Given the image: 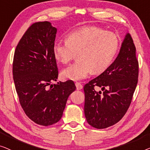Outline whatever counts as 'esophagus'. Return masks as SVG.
<instances>
[{"mask_svg": "<svg viewBox=\"0 0 150 150\" xmlns=\"http://www.w3.org/2000/svg\"><path fill=\"white\" fill-rule=\"evenodd\" d=\"M75 86L77 90H81L83 88V86H82V84L81 83H79V82H76Z\"/></svg>", "mask_w": 150, "mask_h": 150, "instance_id": "1", "label": "esophagus"}]
</instances>
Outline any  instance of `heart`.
I'll return each mask as SVG.
<instances>
[{
    "instance_id": "1",
    "label": "heart",
    "mask_w": 150,
    "mask_h": 150,
    "mask_svg": "<svg viewBox=\"0 0 150 150\" xmlns=\"http://www.w3.org/2000/svg\"><path fill=\"white\" fill-rule=\"evenodd\" d=\"M119 48L115 33L96 26H86L71 31L66 41L53 46L55 59L67 64L77 54V62L63 69L62 78L71 81L85 79L92 72H104L112 64Z\"/></svg>"
}]
</instances>
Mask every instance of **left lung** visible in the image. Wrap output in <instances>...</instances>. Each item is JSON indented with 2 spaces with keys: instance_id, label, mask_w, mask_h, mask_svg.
Returning a JSON list of instances; mask_svg holds the SVG:
<instances>
[{
  "instance_id": "1",
  "label": "left lung",
  "mask_w": 150,
  "mask_h": 150,
  "mask_svg": "<svg viewBox=\"0 0 150 150\" xmlns=\"http://www.w3.org/2000/svg\"><path fill=\"white\" fill-rule=\"evenodd\" d=\"M138 75L136 48L127 33L114 62L84 86V113L88 123L101 129L119 122L131 103ZM96 87L101 90L97 92L94 89Z\"/></svg>"
}]
</instances>
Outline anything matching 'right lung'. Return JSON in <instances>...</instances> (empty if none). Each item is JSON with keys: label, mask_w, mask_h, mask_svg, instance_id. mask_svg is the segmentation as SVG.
Segmentation results:
<instances>
[{"label": "right lung", "mask_w": 150, "mask_h": 150, "mask_svg": "<svg viewBox=\"0 0 150 150\" xmlns=\"http://www.w3.org/2000/svg\"><path fill=\"white\" fill-rule=\"evenodd\" d=\"M56 33L50 22L33 24L17 45L13 63L21 106L31 120L45 126L61 119L69 96L76 88L71 80L51 85L58 75L53 54Z\"/></svg>", "instance_id": "right-lung-1"}]
</instances>
